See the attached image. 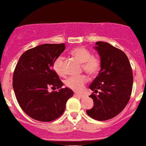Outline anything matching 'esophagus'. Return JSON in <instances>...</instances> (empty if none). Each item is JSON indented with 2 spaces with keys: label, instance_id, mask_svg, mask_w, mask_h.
Wrapping results in <instances>:
<instances>
[{
  "label": "esophagus",
  "instance_id": "esophagus-1",
  "mask_svg": "<svg viewBox=\"0 0 146 146\" xmlns=\"http://www.w3.org/2000/svg\"><path fill=\"white\" fill-rule=\"evenodd\" d=\"M74 96H78V97H79V98H82V97H83V96H84V95H83V94H78V93H75V94H74Z\"/></svg>",
  "mask_w": 146,
  "mask_h": 146
}]
</instances>
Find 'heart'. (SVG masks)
<instances>
[{
    "label": "heart",
    "instance_id": "b5f03b06",
    "mask_svg": "<svg viewBox=\"0 0 146 146\" xmlns=\"http://www.w3.org/2000/svg\"><path fill=\"white\" fill-rule=\"evenodd\" d=\"M71 56L82 63V68L90 76L97 75L101 69V60L96 56L91 55L89 50L83 46H78L70 51ZM53 70L59 76L65 75V70L64 68V57L58 56L52 64ZM88 78L85 75L79 76H71L64 81V84L67 88L76 92H82L84 87L88 82Z\"/></svg>",
    "mask_w": 146,
    "mask_h": 146
}]
</instances>
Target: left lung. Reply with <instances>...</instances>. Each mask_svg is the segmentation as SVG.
I'll return each mask as SVG.
<instances>
[{
    "label": "left lung",
    "instance_id": "obj_1",
    "mask_svg": "<svg viewBox=\"0 0 146 146\" xmlns=\"http://www.w3.org/2000/svg\"><path fill=\"white\" fill-rule=\"evenodd\" d=\"M101 58V70L90 84V97L94 106L88 110L91 118L100 121L112 119L128 104L133 87V72L123 51L107 42L96 43Z\"/></svg>",
    "mask_w": 146,
    "mask_h": 146
}]
</instances>
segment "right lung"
Returning <instances> with one entry per match:
<instances>
[{"instance_id": "right-lung-1", "label": "right lung", "mask_w": 146, "mask_h": 146, "mask_svg": "<svg viewBox=\"0 0 146 146\" xmlns=\"http://www.w3.org/2000/svg\"><path fill=\"white\" fill-rule=\"evenodd\" d=\"M65 49L64 44H44L24 52L13 73V86L21 109L31 118L51 122L61 117L67 101L73 96L52 70V64ZM49 88L59 89L48 91Z\"/></svg>"}]
</instances>
